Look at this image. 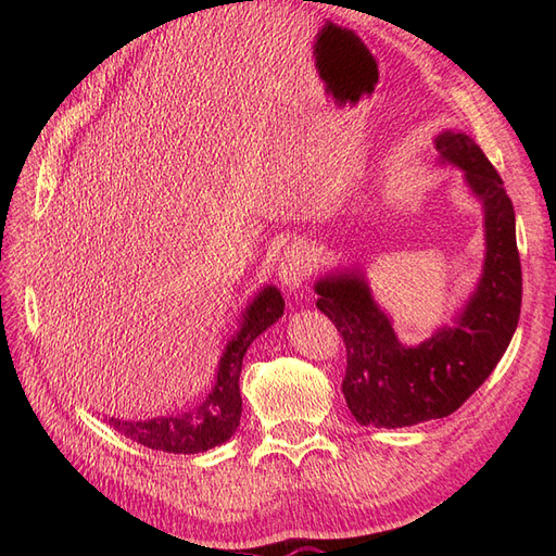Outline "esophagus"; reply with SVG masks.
<instances>
[{
  "instance_id": "1",
  "label": "esophagus",
  "mask_w": 556,
  "mask_h": 556,
  "mask_svg": "<svg viewBox=\"0 0 556 556\" xmlns=\"http://www.w3.org/2000/svg\"><path fill=\"white\" fill-rule=\"evenodd\" d=\"M313 255L306 245L301 243H292L288 245V250L280 255L278 262V278L288 290H299L301 282L306 280V276H311L313 271Z\"/></svg>"
}]
</instances>
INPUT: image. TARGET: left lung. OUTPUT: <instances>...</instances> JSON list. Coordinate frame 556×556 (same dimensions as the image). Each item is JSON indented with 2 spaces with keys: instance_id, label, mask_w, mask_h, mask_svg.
Here are the masks:
<instances>
[{
  "instance_id": "left-lung-1",
  "label": "left lung",
  "mask_w": 556,
  "mask_h": 556,
  "mask_svg": "<svg viewBox=\"0 0 556 556\" xmlns=\"http://www.w3.org/2000/svg\"><path fill=\"white\" fill-rule=\"evenodd\" d=\"M433 143L441 164L464 172L484 215L482 274L466 304L422 343L403 345L362 268H339L315 282V306L343 336V396L362 427L399 429L447 417L490 378L517 329L521 266L513 201L466 131L445 129Z\"/></svg>"
}]
</instances>
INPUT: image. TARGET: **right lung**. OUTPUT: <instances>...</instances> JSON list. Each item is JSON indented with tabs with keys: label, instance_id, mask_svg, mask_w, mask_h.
Masks as SVG:
<instances>
[{
	"label": "right lung",
	"instance_id": "obj_1",
	"mask_svg": "<svg viewBox=\"0 0 556 556\" xmlns=\"http://www.w3.org/2000/svg\"><path fill=\"white\" fill-rule=\"evenodd\" d=\"M282 311L285 299L276 285H266L257 292V296L241 313V325L227 341L223 357L217 362L211 392L199 406L174 415L137 419V422L109 417V425L117 433L150 450L174 454H197L227 443L241 422L243 401L239 392V378L245 352L260 333L278 323Z\"/></svg>",
	"mask_w": 556,
	"mask_h": 556
}]
</instances>
